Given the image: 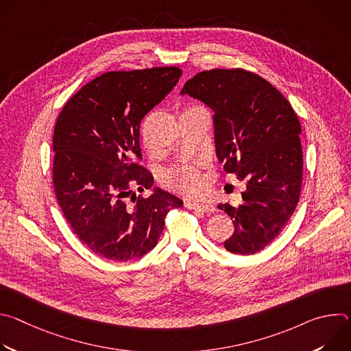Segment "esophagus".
I'll return each instance as SVG.
<instances>
[{"mask_svg":"<svg viewBox=\"0 0 351 351\" xmlns=\"http://www.w3.org/2000/svg\"><path fill=\"white\" fill-rule=\"evenodd\" d=\"M186 207L195 211H203V213H214L215 206L210 202H186Z\"/></svg>","mask_w":351,"mask_h":351,"instance_id":"1","label":"esophagus"}]
</instances>
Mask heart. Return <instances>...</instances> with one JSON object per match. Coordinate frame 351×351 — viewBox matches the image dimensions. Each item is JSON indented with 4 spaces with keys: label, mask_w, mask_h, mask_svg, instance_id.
Segmentation results:
<instances>
[{
    "label": "heart",
    "mask_w": 351,
    "mask_h": 351,
    "mask_svg": "<svg viewBox=\"0 0 351 351\" xmlns=\"http://www.w3.org/2000/svg\"><path fill=\"white\" fill-rule=\"evenodd\" d=\"M198 108L202 107H197V106L189 107L183 111V114L198 110ZM165 182L168 186H171L175 190H179L186 194H191V193H195L199 189V186H202V176H199V172L197 171L195 167L190 164H183L171 169L165 176Z\"/></svg>",
    "instance_id": "b5f03b06"
}]
</instances>
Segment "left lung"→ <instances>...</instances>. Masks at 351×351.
Returning <instances> with one entry per match:
<instances>
[{
	"instance_id": "1",
	"label": "left lung",
	"mask_w": 351,
	"mask_h": 351,
	"mask_svg": "<svg viewBox=\"0 0 351 351\" xmlns=\"http://www.w3.org/2000/svg\"><path fill=\"white\" fill-rule=\"evenodd\" d=\"M214 112L215 152L228 173L245 182L240 206L219 204L234 225L228 252L256 254L293 215L303 179L298 118L269 82L240 68L197 73L180 91Z\"/></svg>"
}]
</instances>
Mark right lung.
Returning <instances> with one entry per match:
<instances>
[{
	"instance_id": "obj_1",
	"label": "right lung",
	"mask_w": 351,
	"mask_h": 351,
	"mask_svg": "<svg viewBox=\"0 0 351 351\" xmlns=\"http://www.w3.org/2000/svg\"><path fill=\"white\" fill-rule=\"evenodd\" d=\"M182 69L162 66L107 72L84 84L62 108L54 129L53 182L58 204L91 252L129 261L153 250L171 208L183 202L154 187L141 160V119L176 86Z\"/></svg>"
}]
</instances>
